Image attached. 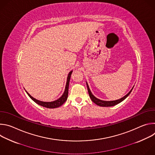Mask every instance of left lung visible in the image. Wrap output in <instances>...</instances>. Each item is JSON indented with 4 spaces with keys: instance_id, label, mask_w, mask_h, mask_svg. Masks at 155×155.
I'll list each match as a JSON object with an SVG mask.
<instances>
[{
    "instance_id": "left-lung-1",
    "label": "left lung",
    "mask_w": 155,
    "mask_h": 155,
    "mask_svg": "<svg viewBox=\"0 0 155 155\" xmlns=\"http://www.w3.org/2000/svg\"><path fill=\"white\" fill-rule=\"evenodd\" d=\"M86 85H87L88 93H89V95H90V97L91 101L94 103H95L96 105L101 106V107H112V106H114V105L120 103L121 102L124 101L129 95V94L132 91V89H133V88H132V90L126 96H124L123 97H122V98H121L120 99H118V100H116V101H104L100 100V99L96 98V97H94V95L92 94V93H91V91L90 90V87H89V86H88V84H87V83H86Z\"/></svg>"
}]
</instances>
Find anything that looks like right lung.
Listing matches in <instances>:
<instances>
[{
  "instance_id": "1",
  "label": "right lung",
  "mask_w": 155,
  "mask_h": 155,
  "mask_svg": "<svg viewBox=\"0 0 155 155\" xmlns=\"http://www.w3.org/2000/svg\"><path fill=\"white\" fill-rule=\"evenodd\" d=\"M72 73V71H71L68 75V80H67V83H66V86H65V89L64 91V94H62V96L58 99V100L53 101V102H42V101H38L37 99H35V98H34L33 97H32L28 93H27V94H28V96L37 104L43 106L44 107L46 108H57L59 107L60 106H61L68 99V91H69V81H70V78H71V74Z\"/></svg>"
}]
</instances>
